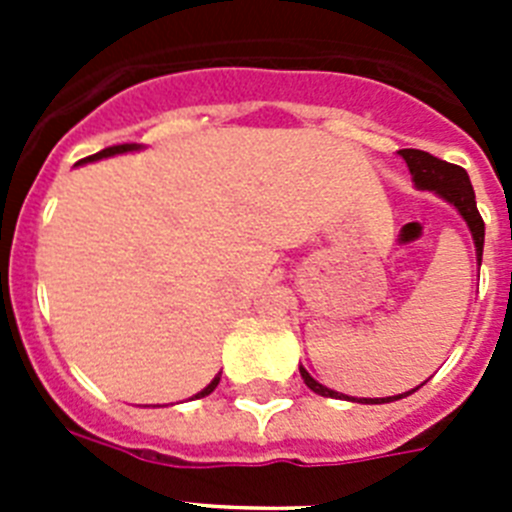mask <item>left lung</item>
<instances>
[{
  "instance_id": "8db88e82",
  "label": "left lung",
  "mask_w": 512,
  "mask_h": 512,
  "mask_svg": "<svg viewBox=\"0 0 512 512\" xmlns=\"http://www.w3.org/2000/svg\"><path fill=\"white\" fill-rule=\"evenodd\" d=\"M400 156L408 161L410 166V174H413L415 184L420 189H431V192L441 194L443 200L451 202L456 210L461 212V217L467 220L469 230L474 235V246H477V261L482 264V246H485V220L479 215L477 210V200H474V189L472 182H469V174L461 166L449 164V161H441V158L431 156V153L418 151V148H405L400 151ZM300 374L305 379V384L310 387L312 392H318L323 397H346V395H338V392L328 390L323 384H318L310 374L305 372L300 366ZM418 390V387H415ZM413 390V392H415ZM410 395V392H405ZM405 395H397V397H364V400H356V402H369V405H382V402H392V400H400Z\"/></svg>"
}]
</instances>
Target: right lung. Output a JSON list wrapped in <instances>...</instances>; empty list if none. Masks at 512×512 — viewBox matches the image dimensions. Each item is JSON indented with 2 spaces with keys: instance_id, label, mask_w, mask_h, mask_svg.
<instances>
[{
  "instance_id": "obj_1",
  "label": "right lung",
  "mask_w": 512,
  "mask_h": 512,
  "mask_svg": "<svg viewBox=\"0 0 512 512\" xmlns=\"http://www.w3.org/2000/svg\"><path fill=\"white\" fill-rule=\"evenodd\" d=\"M135 148H138V146H135V143H125V146H112V148H104V151L94 153V156H87V158H81V161H97V158H107V156H115V153L135 151ZM81 161H79V164H81ZM217 382H220V377H215V379H212V382H210V384H207L205 390H202V392H197V395H194V397H205V395H210V392H212V390H215V387H217Z\"/></svg>"
}]
</instances>
